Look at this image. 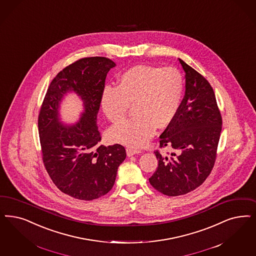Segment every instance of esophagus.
Segmentation results:
<instances>
[{"mask_svg": "<svg viewBox=\"0 0 256 256\" xmlns=\"http://www.w3.org/2000/svg\"><path fill=\"white\" fill-rule=\"evenodd\" d=\"M139 153H142V150L140 148H132V146H128L126 148V154H128V156H132V155L139 154Z\"/></svg>", "mask_w": 256, "mask_h": 256, "instance_id": "esophagus-1", "label": "esophagus"}]
</instances>
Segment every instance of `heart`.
<instances>
[{
	"label": "heart",
	"mask_w": 256,
	"mask_h": 256,
	"mask_svg": "<svg viewBox=\"0 0 256 256\" xmlns=\"http://www.w3.org/2000/svg\"><path fill=\"white\" fill-rule=\"evenodd\" d=\"M184 82L174 67L137 65L122 72L115 88L106 87L101 104L106 118L122 122L133 106L135 116L110 132L114 142L141 146L172 122L180 106Z\"/></svg>",
	"instance_id": "1"
}]
</instances>
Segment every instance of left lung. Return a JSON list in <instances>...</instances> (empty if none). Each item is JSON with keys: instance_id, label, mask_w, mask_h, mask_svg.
I'll return each instance as SVG.
<instances>
[{"instance_id": "left-lung-1", "label": "left lung", "mask_w": 256, "mask_h": 256, "mask_svg": "<svg viewBox=\"0 0 256 256\" xmlns=\"http://www.w3.org/2000/svg\"><path fill=\"white\" fill-rule=\"evenodd\" d=\"M186 72V94L176 116L160 136L155 150L158 168L150 178L157 191L169 196L186 194L202 186L214 166L222 117L210 83L178 58Z\"/></svg>"}]
</instances>
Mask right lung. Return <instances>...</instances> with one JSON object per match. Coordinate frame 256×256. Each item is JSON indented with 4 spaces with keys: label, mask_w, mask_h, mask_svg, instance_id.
<instances>
[{
    "label": "right lung",
    "mask_w": 256,
    "mask_h": 256,
    "mask_svg": "<svg viewBox=\"0 0 256 256\" xmlns=\"http://www.w3.org/2000/svg\"><path fill=\"white\" fill-rule=\"evenodd\" d=\"M114 62L104 56L83 58L60 70L50 83L38 126L45 168L56 186L72 198L92 200L110 191L126 159L123 146H100L96 118L108 72ZM76 91L84 102L80 122L62 126L58 106L62 96Z\"/></svg>",
    "instance_id": "right-lung-1"
}]
</instances>
